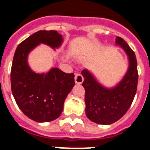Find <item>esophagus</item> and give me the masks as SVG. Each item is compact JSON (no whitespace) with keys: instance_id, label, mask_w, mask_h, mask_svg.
Listing matches in <instances>:
<instances>
[{"instance_id":"obj_1","label":"esophagus","mask_w":150,"mask_h":150,"mask_svg":"<svg viewBox=\"0 0 150 150\" xmlns=\"http://www.w3.org/2000/svg\"><path fill=\"white\" fill-rule=\"evenodd\" d=\"M75 82H76V84H81L82 82L84 81V77L82 76L81 74H76L75 75Z\"/></svg>"}]
</instances>
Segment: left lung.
<instances>
[{
    "instance_id": "left-lung-1",
    "label": "left lung",
    "mask_w": 150,
    "mask_h": 150,
    "mask_svg": "<svg viewBox=\"0 0 150 150\" xmlns=\"http://www.w3.org/2000/svg\"><path fill=\"white\" fill-rule=\"evenodd\" d=\"M115 45L127 54L128 69L122 79L111 88L103 86L88 69L82 70L85 90V114L92 122L110 125L118 121L130 108L137 92L138 65L134 52L124 39L116 37Z\"/></svg>"
}]
</instances>
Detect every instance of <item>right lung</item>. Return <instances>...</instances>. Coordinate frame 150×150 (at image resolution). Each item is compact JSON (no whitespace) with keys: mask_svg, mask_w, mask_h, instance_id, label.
Returning a JSON list of instances; mask_svg holds the SVG:
<instances>
[{"mask_svg":"<svg viewBox=\"0 0 150 150\" xmlns=\"http://www.w3.org/2000/svg\"><path fill=\"white\" fill-rule=\"evenodd\" d=\"M63 42L57 31H39L16 50L11 69V88L18 107L29 119L38 122L58 119L66 98L75 84L74 74L58 68L37 74L28 65L29 53L41 43L58 49Z\"/></svg>","mask_w":150,"mask_h":150,"instance_id":"right-lung-1","label":"right lung"}]
</instances>
